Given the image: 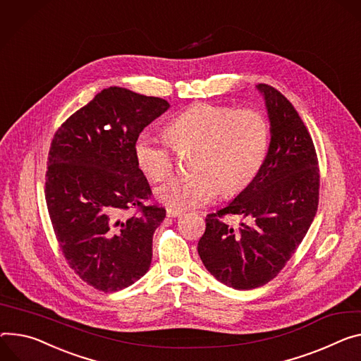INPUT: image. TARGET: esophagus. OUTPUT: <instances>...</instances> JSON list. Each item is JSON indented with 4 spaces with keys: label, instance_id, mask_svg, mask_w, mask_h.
<instances>
[{
    "label": "esophagus",
    "instance_id": "1",
    "mask_svg": "<svg viewBox=\"0 0 361 361\" xmlns=\"http://www.w3.org/2000/svg\"><path fill=\"white\" fill-rule=\"evenodd\" d=\"M167 216L169 217H178V216H181V212L176 210V209H167Z\"/></svg>",
    "mask_w": 361,
    "mask_h": 361
}]
</instances>
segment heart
<instances>
[{
	"label": "heart",
	"mask_w": 361,
	"mask_h": 361,
	"mask_svg": "<svg viewBox=\"0 0 361 361\" xmlns=\"http://www.w3.org/2000/svg\"><path fill=\"white\" fill-rule=\"evenodd\" d=\"M166 138L141 133L134 152L140 169L152 181L167 178L176 166L171 145L178 152L194 151L190 169L195 173L164 183L155 190L159 202L176 210L210 203L221 191H243L264 166L271 123L257 109L197 104L178 114L167 126Z\"/></svg>",
	"instance_id": "b5f03b06"
}]
</instances>
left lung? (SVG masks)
Returning <instances> with one entry per match:
<instances>
[{"mask_svg": "<svg viewBox=\"0 0 361 361\" xmlns=\"http://www.w3.org/2000/svg\"><path fill=\"white\" fill-rule=\"evenodd\" d=\"M271 122V142L256 178L226 207L206 217L199 255L221 283L243 290L274 279L297 250L315 217L318 158L307 126L286 97L259 83ZM245 220L238 229L224 215Z\"/></svg>", "mask_w": 361, "mask_h": 361, "instance_id": "obj_1", "label": "left lung"}]
</instances>
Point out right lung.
Here are the masks:
<instances>
[{
    "mask_svg": "<svg viewBox=\"0 0 361 361\" xmlns=\"http://www.w3.org/2000/svg\"><path fill=\"white\" fill-rule=\"evenodd\" d=\"M169 108L161 97L111 86L51 141L44 194L53 231L69 267L99 290L123 289L149 269L166 209L144 204L152 192L134 145ZM130 209L136 213L128 215Z\"/></svg>",
    "mask_w": 361,
    "mask_h": 361,
    "instance_id": "obj_1",
    "label": "right lung"
}]
</instances>
